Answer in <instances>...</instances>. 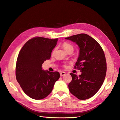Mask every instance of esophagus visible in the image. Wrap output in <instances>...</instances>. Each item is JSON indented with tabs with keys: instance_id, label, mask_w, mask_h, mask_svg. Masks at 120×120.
Masks as SVG:
<instances>
[{
	"instance_id": "obj_1",
	"label": "esophagus",
	"mask_w": 120,
	"mask_h": 120,
	"mask_svg": "<svg viewBox=\"0 0 120 120\" xmlns=\"http://www.w3.org/2000/svg\"><path fill=\"white\" fill-rule=\"evenodd\" d=\"M65 74L66 73L65 72H61L60 73V76H63V75H65Z\"/></svg>"
}]
</instances>
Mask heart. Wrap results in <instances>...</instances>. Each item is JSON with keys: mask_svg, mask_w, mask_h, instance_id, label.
Listing matches in <instances>:
<instances>
[{"mask_svg": "<svg viewBox=\"0 0 120 120\" xmlns=\"http://www.w3.org/2000/svg\"><path fill=\"white\" fill-rule=\"evenodd\" d=\"M63 48L64 49L66 52L67 53L69 52H72L74 50V47L72 44L70 43H68L67 42H65L63 43Z\"/></svg>", "mask_w": 120, "mask_h": 120, "instance_id": "b5f03b06", "label": "heart"}]
</instances>
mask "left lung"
<instances>
[{
    "label": "left lung",
    "mask_w": 120,
    "mask_h": 120,
    "mask_svg": "<svg viewBox=\"0 0 120 120\" xmlns=\"http://www.w3.org/2000/svg\"><path fill=\"white\" fill-rule=\"evenodd\" d=\"M65 39L75 42L79 47L75 68L82 72L78 77L70 73L72 80L68 85L69 90L78 99H89L98 91L106 77L107 63L104 51L99 44L87 34H80Z\"/></svg>",
    "instance_id": "left-lung-1"
}]
</instances>
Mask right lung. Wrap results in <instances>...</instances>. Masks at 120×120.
Wrapping results in <instances>:
<instances>
[{
    "instance_id": "add662e5",
    "label": "right lung",
    "mask_w": 120,
    "mask_h": 120,
    "mask_svg": "<svg viewBox=\"0 0 120 120\" xmlns=\"http://www.w3.org/2000/svg\"><path fill=\"white\" fill-rule=\"evenodd\" d=\"M58 39L35 37L29 40L19 51L16 61V80L24 93L30 98H45L52 92L60 77L57 71L42 69L45 60H49Z\"/></svg>"
}]
</instances>
